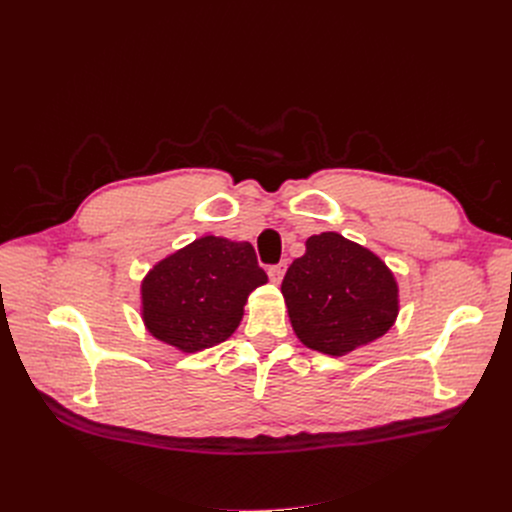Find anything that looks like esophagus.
Segmentation results:
<instances>
[{"instance_id":"esophagus-1","label":"esophagus","mask_w":512,"mask_h":512,"mask_svg":"<svg viewBox=\"0 0 512 512\" xmlns=\"http://www.w3.org/2000/svg\"><path fill=\"white\" fill-rule=\"evenodd\" d=\"M284 272H286V263L274 265V267H270V270H267V274H270V280H272L274 284H280V282H282Z\"/></svg>"}]
</instances>
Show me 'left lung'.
I'll use <instances>...</instances> for the list:
<instances>
[{
	"label": "left lung",
	"instance_id": "left-lung-1",
	"mask_svg": "<svg viewBox=\"0 0 512 512\" xmlns=\"http://www.w3.org/2000/svg\"><path fill=\"white\" fill-rule=\"evenodd\" d=\"M398 292L386 261L338 232L309 236L282 282L294 334L330 357L382 338L398 317Z\"/></svg>",
	"mask_w": 512,
	"mask_h": 512
}]
</instances>
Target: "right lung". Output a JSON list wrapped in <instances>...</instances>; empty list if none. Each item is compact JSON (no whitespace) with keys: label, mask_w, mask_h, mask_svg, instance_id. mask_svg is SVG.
<instances>
[{"label":"right lung","mask_w":512,"mask_h":512,"mask_svg":"<svg viewBox=\"0 0 512 512\" xmlns=\"http://www.w3.org/2000/svg\"><path fill=\"white\" fill-rule=\"evenodd\" d=\"M265 282L251 242L205 234L145 274L141 319L153 338L193 355L236 332L249 294Z\"/></svg>","instance_id":"1"}]
</instances>
